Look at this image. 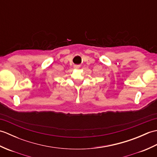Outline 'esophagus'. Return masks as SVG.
<instances>
[{"label":"esophagus","mask_w":157,"mask_h":157,"mask_svg":"<svg viewBox=\"0 0 157 157\" xmlns=\"http://www.w3.org/2000/svg\"><path fill=\"white\" fill-rule=\"evenodd\" d=\"M75 68H78L79 67V65H75Z\"/></svg>","instance_id":"esophagus-1"}]
</instances>
